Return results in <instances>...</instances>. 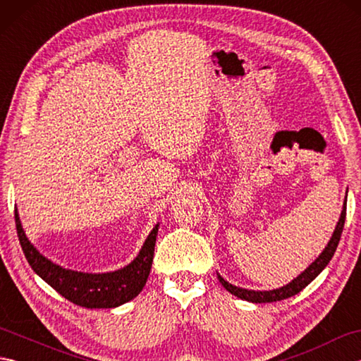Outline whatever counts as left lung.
Wrapping results in <instances>:
<instances>
[{
    "instance_id": "obj_1",
    "label": "left lung",
    "mask_w": 361,
    "mask_h": 361,
    "mask_svg": "<svg viewBox=\"0 0 361 361\" xmlns=\"http://www.w3.org/2000/svg\"><path fill=\"white\" fill-rule=\"evenodd\" d=\"M346 204H348V192H346V198H344V202H343V209H341V214H340L338 224H336L335 231H334V234L331 237V240L327 242L323 252H321V255L315 260H313V262L307 268H305V270L301 274H298L293 281H290L283 287L274 288V290H248V288H242V287L233 286L231 282H228L226 279L221 278V276L217 273V278H219L220 283L231 295L243 299V301L255 302V304L276 302V301H282V299H287L290 296L298 295L299 291L307 287L309 283L313 279H315L321 271L324 270V268L327 267V264L331 262V259L334 257V252H335L336 247H338L340 237H341L343 228H344V220H346Z\"/></svg>"
}]
</instances>
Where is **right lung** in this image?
<instances>
[{
  "instance_id": "right-lung-1",
  "label": "right lung",
  "mask_w": 361,
  "mask_h": 361,
  "mask_svg": "<svg viewBox=\"0 0 361 361\" xmlns=\"http://www.w3.org/2000/svg\"><path fill=\"white\" fill-rule=\"evenodd\" d=\"M15 225L23 252L32 270L68 301L87 309H114L141 293L150 274L159 226V224L153 226L137 256L128 265L106 273H83L63 268L44 257L27 239L17 208Z\"/></svg>"
}]
</instances>
